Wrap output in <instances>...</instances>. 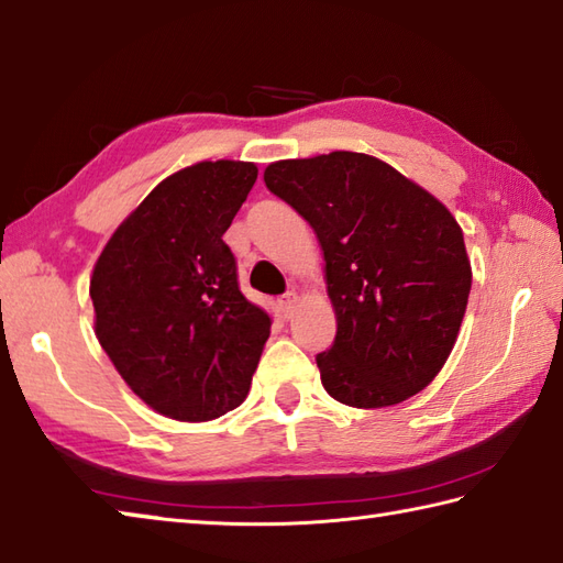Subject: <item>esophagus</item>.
Listing matches in <instances>:
<instances>
[{
  "label": "esophagus",
  "instance_id": "34e87169",
  "mask_svg": "<svg viewBox=\"0 0 563 563\" xmlns=\"http://www.w3.org/2000/svg\"><path fill=\"white\" fill-rule=\"evenodd\" d=\"M296 303H298V294H296V291H286V294L279 298V306H282L284 318H291V316H294Z\"/></svg>",
  "mask_w": 563,
  "mask_h": 563
}]
</instances>
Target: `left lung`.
<instances>
[{"mask_svg":"<svg viewBox=\"0 0 563 563\" xmlns=\"http://www.w3.org/2000/svg\"><path fill=\"white\" fill-rule=\"evenodd\" d=\"M265 185L323 250L335 342L316 362L352 408L396 406L440 374L462 328L472 262L450 209L384 159L335 151L279 159Z\"/></svg>","mask_w":563,"mask_h":563,"instance_id":"obj_1","label":"left lung"}]
</instances>
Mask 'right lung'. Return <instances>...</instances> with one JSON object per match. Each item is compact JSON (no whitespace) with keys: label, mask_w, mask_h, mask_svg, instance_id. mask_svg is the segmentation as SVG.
Returning <instances> with one entry per match:
<instances>
[{"label":"right lung","mask_w":563,"mask_h":563,"mask_svg":"<svg viewBox=\"0 0 563 563\" xmlns=\"http://www.w3.org/2000/svg\"><path fill=\"white\" fill-rule=\"evenodd\" d=\"M255 179L243 159L175 172L125 216L91 272L99 345L159 416L206 422L250 391L272 320L240 294L223 233Z\"/></svg>","instance_id":"obj_1"}]
</instances>
